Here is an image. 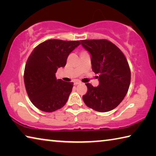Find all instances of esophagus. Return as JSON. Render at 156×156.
Segmentation results:
<instances>
[{"label": "esophagus", "mask_w": 156, "mask_h": 156, "mask_svg": "<svg viewBox=\"0 0 156 156\" xmlns=\"http://www.w3.org/2000/svg\"><path fill=\"white\" fill-rule=\"evenodd\" d=\"M80 83H81V82L80 80H76L73 81V84H74L75 85H77V84H80Z\"/></svg>", "instance_id": "esophagus-1"}]
</instances>
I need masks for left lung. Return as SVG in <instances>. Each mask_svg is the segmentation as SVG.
Instances as JSON below:
<instances>
[{"label":"left lung","instance_id":"left-lung-1","mask_svg":"<svg viewBox=\"0 0 156 156\" xmlns=\"http://www.w3.org/2000/svg\"><path fill=\"white\" fill-rule=\"evenodd\" d=\"M82 45L91 55L92 70L98 73V87L86 83L83 96L87 106L99 112L112 110L122 101L130 85L131 71L118 47L107 40H83Z\"/></svg>","mask_w":156,"mask_h":156}]
</instances>
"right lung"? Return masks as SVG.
Listing matches in <instances>:
<instances>
[{"label": "right lung", "instance_id": "obj_1", "mask_svg": "<svg viewBox=\"0 0 156 156\" xmlns=\"http://www.w3.org/2000/svg\"><path fill=\"white\" fill-rule=\"evenodd\" d=\"M79 44V41L51 39L39 44L31 53L24 82L31 102L38 109L53 112L66 104L73 83L56 79V73L65 67L68 56Z\"/></svg>", "mask_w": 156, "mask_h": 156}]
</instances>
